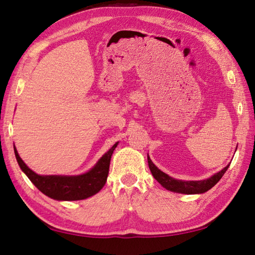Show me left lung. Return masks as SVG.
<instances>
[{"label": "left lung", "instance_id": "left-lung-1", "mask_svg": "<svg viewBox=\"0 0 255 255\" xmlns=\"http://www.w3.org/2000/svg\"><path fill=\"white\" fill-rule=\"evenodd\" d=\"M148 163H149V169L152 173L153 177L158 181L162 186L166 188L167 191L174 192V193H181V194H203L205 192L209 191L211 187H214L216 184L219 182V180L228 170L230 164L224 167L223 170L216 173L213 176H210L206 180L202 181H183V180H176V178H173L165 174L164 172H162L156 167L153 162L151 161L148 155Z\"/></svg>", "mask_w": 255, "mask_h": 255}]
</instances>
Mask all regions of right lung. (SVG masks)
Returning a JSON list of instances; mask_svg holds the SVG:
<instances>
[{
	"mask_svg": "<svg viewBox=\"0 0 255 255\" xmlns=\"http://www.w3.org/2000/svg\"><path fill=\"white\" fill-rule=\"evenodd\" d=\"M117 144H114L90 171L80 175H39L25 164L15 145L14 152L21 171L46 196L57 200H81L93 196L105 185L112 154Z\"/></svg>",
	"mask_w": 255,
	"mask_h": 255,
	"instance_id": "1",
	"label": "right lung"
}]
</instances>
